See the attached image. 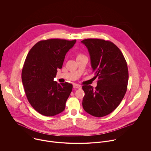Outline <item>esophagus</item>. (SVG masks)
Instances as JSON below:
<instances>
[{
	"label": "esophagus",
	"mask_w": 151,
	"mask_h": 151,
	"mask_svg": "<svg viewBox=\"0 0 151 151\" xmlns=\"http://www.w3.org/2000/svg\"><path fill=\"white\" fill-rule=\"evenodd\" d=\"M73 88H81V86L78 84H73Z\"/></svg>",
	"instance_id": "34e87169"
}]
</instances>
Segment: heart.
<instances>
[{"mask_svg": "<svg viewBox=\"0 0 151 151\" xmlns=\"http://www.w3.org/2000/svg\"><path fill=\"white\" fill-rule=\"evenodd\" d=\"M79 56H82V55H81V54H80V55H78V57H79Z\"/></svg>", "mask_w": 151, "mask_h": 151, "instance_id": "1", "label": "heart"}]
</instances>
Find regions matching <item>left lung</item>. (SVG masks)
Segmentation results:
<instances>
[{
    "label": "left lung",
    "mask_w": 151,
    "mask_h": 151,
    "mask_svg": "<svg viewBox=\"0 0 151 151\" xmlns=\"http://www.w3.org/2000/svg\"><path fill=\"white\" fill-rule=\"evenodd\" d=\"M88 49L93 71L98 77L97 86H83L84 110L95 117L111 113L119 105L127 91L129 79L126 60L113 42L101 39L81 41Z\"/></svg>",
    "instance_id": "left-lung-1"
}]
</instances>
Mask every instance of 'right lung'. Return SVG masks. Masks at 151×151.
<instances>
[{
    "mask_svg": "<svg viewBox=\"0 0 151 151\" xmlns=\"http://www.w3.org/2000/svg\"><path fill=\"white\" fill-rule=\"evenodd\" d=\"M76 40L49 39L38 42L27 55L22 81L29 103L40 114L53 116L63 111L73 85L54 81L67 52Z\"/></svg>",
    "mask_w": 151,
    "mask_h": 151,
    "instance_id": "1",
    "label": "right lung"
}]
</instances>
